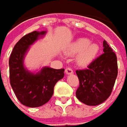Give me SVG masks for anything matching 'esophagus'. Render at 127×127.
<instances>
[{
    "label": "esophagus",
    "mask_w": 127,
    "mask_h": 127,
    "mask_svg": "<svg viewBox=\"0 0 127 127\" xmlns=\"http://www.w3.org/2000/svg\"><path fill=\"white\" fill-rule=\"evenodd\" d=\"M65 73L67 74H73V70L70 67H67L65 69Z\"/></svg>",
    "instance_id": "34e87169"
}]
</instances>
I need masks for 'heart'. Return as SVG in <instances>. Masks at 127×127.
<instances>
[{
	"label": "heart",
	"instance_id": "1",
	"mask_svg": "<svg viewBox=\"0 0 127 127\" xmlns=\"http://www.w3.org/2000/svg\"><path fill=\"white\" fill-rule=\"evenodd\" d=\"M99 50V46L96 42H90L87 38H80L70 45L66 54L69 56L77 55V62L80 66H87L92 62Z\"/></svg>",
	"mask_w": 127,
	"mask_h": 127
}]
</instances>
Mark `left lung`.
Masks as SVG:
<instances>
[{
	"instance_id": "obj_1",
	"label": "left lung",
	"mask_w": 127,
	"mask_h": 127,
	"mask_svg": "<svg viewBox=\"0 0 127 127\" xmlns=\"http://www.w3.org/2000/svg\"><path fill=\"white\" fill-rule=\"evenodd\" d=\"M104 53L85 69L76 70L80 86L76 96L89 106L102 104L110 96L118 74L117 58L113 50L104 40Z\"/></svg>"
}]
</instances>
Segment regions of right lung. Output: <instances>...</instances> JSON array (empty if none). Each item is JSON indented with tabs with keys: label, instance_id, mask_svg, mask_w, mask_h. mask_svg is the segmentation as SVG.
I'll return each mask as SVG.
<instances>
[{
	"label": "right lung",
	"instance_id": "obj_1",
	"mask_svg": "<svg viewBox=\"0 0 127 127\" xmlns=\"http://www.w3.org/2000/svg\"><path fill=\"white\" fill-rule=\"evenodd\" d=\"M46 31H33L24 35L14 46L9 59L10 82L20 102L29 107H38L52 97L54 87L64 77V69L45 67L34 74L25 69L23 60L32 43Z\"/></svg>",
	"mask_w": 127,
	"mask_h": 127
}]
</instances>
